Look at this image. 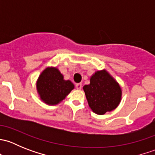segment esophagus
<instances>
[{
  "instance_id": "1",
  "label": "esophagus",
  "mask_w": 155,
  "mask_h": 155,
  "mask_svg": "<svg viewBox=\"0 0 155 155\" xmlns=\"http://www.w3.org/2000/svg\"><path fill=\"white\" fill-rule=\"evenodd\" d=\"M76 89H78V90H80V89L82 88V84L77 83L76 85Z\"/></svg>"
}]
</instances>
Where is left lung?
<instances>
[{"mask_svg":"<svg viewBox=\"0 0 155 155\" xmlns=\"http://www.w3.org/2000/svg\"><path fill=\"white\" fill-rule=\"evenodd\" d=\"M83 89L89 107L98 115L113 110L121 101V87L106 70L96 72Z\"/></svg>","mask_w":155,"mask_h":155,"instance_id":"8db88e82","label":"left lung"}]
</instances>
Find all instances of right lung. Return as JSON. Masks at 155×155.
Returning a JSON list of instances; mask_svg holds the SVG:
<instances>
[{
	"label": "right lung",
	"instance_id": "right-lung-1",
	"mask_svg": "<svg viewBox=\"0 0 155 155\" xmlns=\"http://www.w3.org/2000/svg\"><path fill=\"white\" fill-rule=\"evenodd\" d=\"M70 81L64 80V76L57 68H46L39 76L37 88L40 98L46 104L54 105L64 99L73 89Z\"/></svg>",
	"mask_w": 155,
	"mask_h": 155
}]
</instances>
